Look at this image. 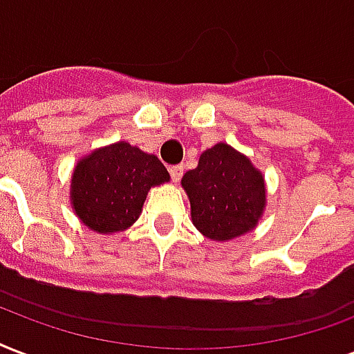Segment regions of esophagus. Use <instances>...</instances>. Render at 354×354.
<instances>
[{"mask_svg": "<svg viewBox=\"0 0 354 354\" xmlns=\"http://www.w3.org/2000/svg\"><path fill=\"white\" fill-rule=\"evenodd\" d=\"M169 172H171L172 176V182H180L183 176V167L182 165H172L171 169H169Z\"/></svg>", "mask_w": 354, "mask_h": 354, "instance_id": "34e87169", "label": "esophagus"}]
</instances>
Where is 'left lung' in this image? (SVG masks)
<instances>
[{
	"instance_id": "1",
	"label": "left lung",
	"mask_w": 354,
	"mask_h": 354,
	"mask_svg": "<svg viewBox=\"0 0 354 354\" xmlns=\"http://www.w3.org/2000/svg\"><path fill=\"white\" fill-rule=\"evenodd\" d=\"M196 230L212 241H230L254 230L266 209V183L247 156L226 142L202 152L183 174Z\"/></svg>"
}]
</instances>
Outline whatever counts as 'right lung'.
<instances>
[{"instance_id":"1","label":"right lung","mask_w":354,"mask_h":354,"mask_svg":"<svg viewBox=\"0 0 354 354\" xmlns=\"http://www.w3.org/2000/svg\"><path fill=\"white\" fill-rule=\"evenodd\" d=\"M169 178L153 153L120 141L77 161L70 183V202L91 230L115 234L139 219L150 187L169 182Z\"/></svg>"}]
</instances>
